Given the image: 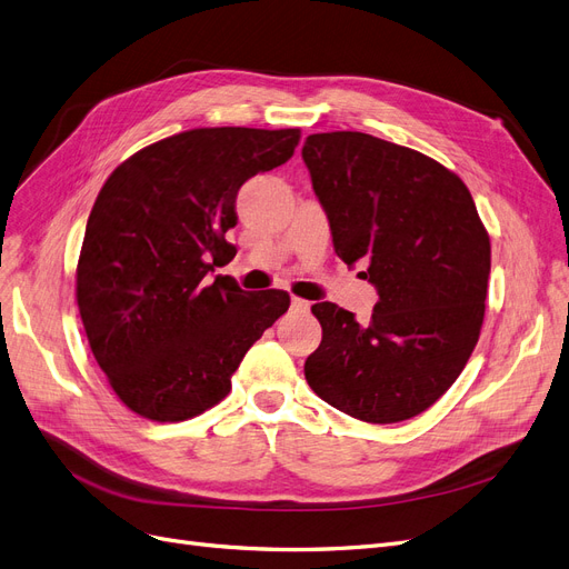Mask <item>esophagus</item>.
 <instances>
[{
  "instance_id": "1",
  "label": "esophagus",
  "mask_w": 569,
  "mask_h": 569,
  "mask_svg": "<svg viewBox=\"0 0 569 569\" xmlns=\"http://www.w3.org/2000/svg\"><path fill=\"white\" fill-rule=\"evenodd\" d=\"M290 309L305 313V311H309V302H307V300H300V298H292V300H290Z\"/></svg>"
}]
</instances>
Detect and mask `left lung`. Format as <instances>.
<instances>
[{
  "instance_id": "left-lung-1",
  "label": "left lung",
  "mask_w": 569,
  "mask_h": 569,
  "mask_svg": "<svg viewBox=\"0 0 569 569\" xmlns=\"http://www.w3.org/2000/svg\"><path fill=\"white\" fill-rule=\"evenodd\" d=\"M309 168L347 264L377 288L366 326L319 302L323 340L305 363L309 387L370 425L431 408L465 370L486 317L490 237L467 184L443 163L359 131L313 133Z\"/></svg>"
}]
</instances>
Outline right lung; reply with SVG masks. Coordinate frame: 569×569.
Listing matches in <instances>:
<instances>
[{"label": "right lung", "mask_w": 569, "mask_h": 569, "mask_svg": "<svg viewBox=\"0 0 569 569\" xmlns=\"http://www.w3.org/2000/svg\"><path fill=\"white\" fill-rule=\"evenodd\" d=\"M300 129H192L119 163L91 208L77 305L100 370L136 415L184 422L218 406L246 351L290 307L206 277L237 248L241 184L286 163Z\"/></svg>", "instance_id": "add662e5"}]
</instances>
